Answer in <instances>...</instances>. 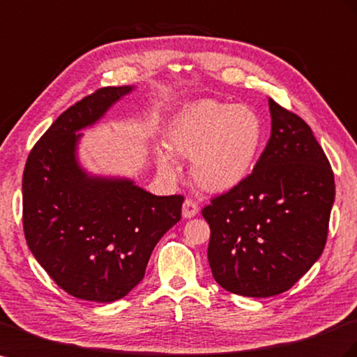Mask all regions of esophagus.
Masks as SVG:
<instances>
[{"instance_id":"34e87169","label":"esophagus","mask_w":357,"mask_h":357,"mask_svg":"<svg viewBox=\"0 0 357 357\" xmlns=\"http://www.w3.org/2000/svg\"><path fill=\"white\" fill-rule=\"evenodd\" d=\"M198 211H199V207H198V204H197L194 199L188 198L185 202H183V208H181L183 218H186V219L194 218V216H197Z\"/></svg>"}]
</instances>
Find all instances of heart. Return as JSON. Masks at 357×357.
Listing matches in <instances>:
<instances>
[{
    "label": "heart",
    "mask_w": 357,
    "mask_h": 357,
    "mask_svg": "<svg viewBox=\"0 0 357 357\" xmlns=\"http://www.w3.org/2000/svg\"><path fill=\"white\" fill-rule=\"evenodd\" d=\"M263 144L264 124L255 109L213 99L185 105L167 129L168 149L192 159V180L210 194L242 185L252 174ZM170 152L159 149L156 153L158 167L165 174H174L177 168Z\"/></svg>",
    "instance_id": "1"
}]
</instances>
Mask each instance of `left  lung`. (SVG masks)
Listing matches in <instances>:
<instances>
[{
    "label": "left lung",
    "instance_id": "left-lung-1",
    "mask_svg": "<svg viewBox=\"0 0 357 357\" xmlns=\"http://www.w3.org/2000/svg\"><path fill=\"white\" fill-rule=\"evenodd\" d=\"M272 133L242 185L202 208L215 281L246 297L281 294L320 258L335 201L331 163L311 128L268 99Z\"/></svg>",
    "mask_w": 357,
    "mask_h": 357
}]
</instances>
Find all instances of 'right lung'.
Listing matches in <instances>:
<instances>
[{"mask_svg":"<svg viewBox=\"0 0 357 357\" xmlns=\"http://www.w3.org/2000/svg\"><path fill=\"white\" fill-rule=\"evenodd\" d=\"M135 86H105L56 119L28 155L22 178L28 248L66 293L108 303L146 273L153 249L181 218V195L156 197L129 178L85 172L82 133Z\"/></svg>","mask_w":357,"mask_h":357,"instance_id":"right-lung-1","label":"right lung"}]
</instances>
